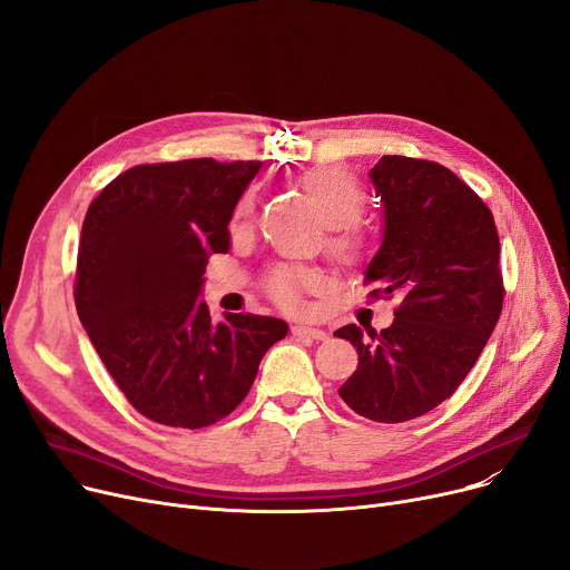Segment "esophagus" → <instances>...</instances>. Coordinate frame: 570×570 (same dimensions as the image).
Wrapping results in <instances>:
<instances>
[{
    "label": "esophagus",
    "mask_w": 570,
    "mask_h": 570,
    "mask_svg": "<svg viewBox=\"0 0 570 570\" xmlns=\"http://www.w3.org/2000/svg\"><path fill=\"white\" fill-rule=\"evenodd\" d=\"M291 333H293L295 337H301V340H316V342H323V340L327 337V333L321 331V327H312V325H303V323L293 325Z\"/></svg>",
    "instance_id": "34e87169"
}]
</instances>
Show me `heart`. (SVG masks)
<instances>
[{"mask_svg": "<svg viewBox=\"0 0 570 570\" xmlns=\"http://www.w3.org/2000/svg\"><path fill=\"white\" fill-rule=\"evenodd\" d=\"M301 183L327 226L333 228L346 226L335 237V247L344 252L355 249L361 239H357V235L348 228V224H353L357 217H361L367 200L361 183H357V179L342 166H318L305 173L301 177ZM254 205H256L254 194L247 191L235 205L233 219L247 222L254 213ZM318 286H321V275L316 269H309L303 265H279L269 273L265 282L269 297L288 312L301 309L303 295L307 291H316Z\"/></svg>", "mask_w": 570, "mask_h": 570, "instance_id": "1", "label": "heart"}]
</instances>
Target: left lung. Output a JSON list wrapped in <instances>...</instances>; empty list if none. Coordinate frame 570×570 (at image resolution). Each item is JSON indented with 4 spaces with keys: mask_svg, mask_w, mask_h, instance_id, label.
I'll use <instances>...</instances> for the list:
<instances>
[{
    "mask_svg": "<svg viewBox=\"0 0 570 570\" xmlns=\"http://www.w3.org/2000/svg\"><path fill=\"white\" fill-rule=\"evenodd\" d=\"M383 239L365 269L372 295H400L391 327L348 323L357 351L340 397L376 423H404L451 397L485 348L503 305L499 233L490 207L441 164L381 157L370 170Z\"/></svg>",
    "mask_w": 570,
    "mask_h": 570,
    "instance_id": "left-lung-1",
    "label": "left lung"
}]
</instances>
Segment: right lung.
Here are the masks:
<instances>
[{
	"mask_svg": "<svg viewBox=\"0 0 570 570\" xmlns=\"http://www.w3.org/2000/svg\"><path fill=\"white\" fill-rule=\"evenodd\" d=\"M261 161L187 159L134 166L89 205L78 247L76 309L108 374L145 417L200 430L249 393L282 318L224 314L200 301L209 254Z\"/></svg>",
	"mask_w": 570,
	"mask_h": 570,
	"instance_id": "add662e5",
	"label": "right lung"
}]
</instances>
